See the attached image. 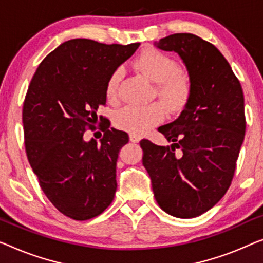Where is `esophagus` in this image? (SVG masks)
Masks as SVG:
<instances>
[{
    "instance_id": "1",
    "label": "esophagus",
    "mask_w": 263,
    "mask_h": 263,
    "mask_svg": "<svg viewBox=\"0 0 263 263\" xmlns=\"http://www.w3.org/2000/svg\"><path fill=\"white\" fill-rule=\"evenodd\" d=\"M130 140L132 143H138L140 140V136L136 135V133H130Z\"/></svg>"
}]
</instances>
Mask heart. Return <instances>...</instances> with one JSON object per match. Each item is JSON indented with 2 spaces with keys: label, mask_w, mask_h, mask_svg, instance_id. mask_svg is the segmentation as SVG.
I'll use <instances>...</instances> for the list:
<instances>
[{
  "label": "heart",
  "mask_w": 263,
  "mask_h": 263,
  "mask_svg": "<svg viewBox=\"0 0 263 263\" xmlns=\"http://www.w3.org/2000/svg\"><path fill=\"white\" fill-rule=\"evenodd\" d=\"M135 67L157 84L156 93L163 104L177 111L185 106L191 96V80L182 70L174 59L158 49H147L140 54L135 61ZM121 79V69L111 73L106 82V98L115 101L118 98V89ZM164 108L159 104L127 105L115 115L117 127L131 133H145L164 119Z\"/></svg>",
  "instance_id": "obj_1"
}]
</instances>
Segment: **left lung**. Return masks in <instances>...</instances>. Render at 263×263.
<instances>
[{
	"instance_id": "left-lung-1",
	"label": "left lung",
	"mask_w": 263,
	"mask_h": 263,
	"mask_svg": "<svg viewBox=\"0 0 263 263\" xmlns=\"http://www.w3.org/2000/svg\"><path fill=\"white\" fill-rule=\"evenodd\" d=\"M155 46L182 59L191 96L178 118L158 128L170 146L140 142L143 165L165 213L197 217L216 204L232 183L246 133L243 92L229 62L210 42L178 33ZM176 148L182 151L178 156Z\"/></svg>"
}]
</instances>
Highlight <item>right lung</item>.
<instances>
[{
  "instance_id": "obj_1",
  "label": "right lung",
  "mask_w": 263,
  "mask_h": 263,
  "mask_svg": "<svg viewBox=\"0 0 263 263\" xmlns=\"http://www.w3.org/2000/svg\"><path fill=\"white\" fill-rule=\"evenodd\" d=\"M139 45L66 41L39 65L26 94L22 123L31 169L52 204L77 221L100 215L115 197L127 133L104 126L100 144L86 142L84 133L105 121L98 109L106 104L108 77Z\"/></svg>"
}]
</instances>
